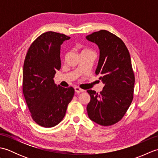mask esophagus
<instances>
[{
	"label": "esophagus",
	"mask_w": 158,
	"mask_h": 158,
	"mask_svg": "<svg viewBox=\"0 0 158 158\" xmlns=\"http://www.w3.org/2000/svg\"><path fill=\"white\" fill-rule=\"evenodd\" d=\"M75 91L77 93H81V92H84V90L81 89L80 88H79V87H75Z\"/></svg>",
	"instance_id": "esophagus-1"
}]
</instances>
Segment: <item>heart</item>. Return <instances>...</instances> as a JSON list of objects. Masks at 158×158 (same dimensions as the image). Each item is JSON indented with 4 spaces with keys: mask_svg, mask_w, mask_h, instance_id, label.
I'll return each instance as SVG.
<instances>
[{
    "mask_svg": "<svg viewBox=\"0 0 158 158\" xmlns=\"http://www.w3.org/2000/svg\"><path fill=\"white\" fill-rule=\"evenodd\" d=\"M85 50H86V49H85Z\"/></svg>",
    "mask_w": 158,
    "mask_h": 158,
    "instance_id": "heart-1",
    "label": "heart"
}]
</instances>
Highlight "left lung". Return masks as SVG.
Instances as JSON below:
<instances>
[{"label":"left lung","instance_id":"8db88e82","mask_svg":"<svg viewBox=\"0 0 158 158\" xmlns=\"http://www.w3.org/2000/svg\"><path fill=\"white\" fill-rule=\"evenodd\" d=\"M86 39L98 47L96 74L105 84L100 94L87 91L90 96L88 115L99 125L111 126L122 119L133 99L135 79L130 53L122 39L105 30L88 35Z\"/></svg>","mask_w":158,"mask_h":158}]
</instances>
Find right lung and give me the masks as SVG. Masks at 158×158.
Returning a JSON list of instances; mask_svg holds the SVG:
<instances>
[{
    "instance_id": "1",
    "label": "right lung",
    "mask_w": 158,
    "mask_h": 158,
    "mask_svg": "<svg viewBox=\"0 0 158 158\" xmlns=\"http://www.w3.org/2000/svg\"><path fill=\"white\" fill-rule=\"evenodd\" d=\"M70 37L55 32L40 35L28 49L23 64V93L32 119L51 127L64 117L73 88L57 85L53 77L61 68L60 47Z\"/></svg>"
}]
</instances>
